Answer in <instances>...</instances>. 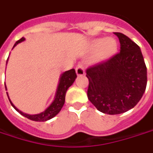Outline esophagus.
<instances>
[{
  "mask_svg": "<svg viewBox=\"0 0 153 153\" xmlns=\"http://www.w3.org/2000/svg\"><path fill=\"white\" fill-rule=\"evenodd\" d=\"M76 72L77 76H83L85 75V69H84V65L82 62H79L77 66L76 67Z\"/></svg>",
  "mask_w": 153,
  "mask_h": 153,
  "instance_id": "obj_1",
  "label": "esophagus"
}]
</instances>
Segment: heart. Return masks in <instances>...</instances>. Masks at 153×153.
Instances as JSON below:
<instances>
[{"instance_id": "1", "label": "heart", "mask_w": 153, "mask_h": 153, "mask_svg": "<svg viewBox=\"0 0 153 153\" xmlns=\"http://www.w3.org/2000/svg\"><path fill=\"white\" fill-rule=\"evenodd\" d=\"M93 50H98L96 58L97 61H106L111 58L117 52V43L113 38L97 39L91 43Z\"/></svg>"}]
</instances>
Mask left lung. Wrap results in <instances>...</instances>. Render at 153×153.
<instances>
[{
    "mask_svg": "<svg viewBox=\"0 0 153 153\" xmlns=\"http://www.w3.org/2000/svg\"><path fill=\"white\" fill-rule=\"evenodd\" d=\"M120 52L86 71L87 97L96 108L109 115L121 114L138 103L146 90L147 66L138 45L126 35L114 32Z\"/></svg>",
    "mask_w": 153,
    "mask_h": 153,
    "instance_id": "8db88e82",
    "label": "left lung"
}]
</instances>
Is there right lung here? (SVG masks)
Segmentation results:
<instances>
[{
  "mask_svg": "<svg viewBox=\"0 0 153 153\" xmlns=\"http://www.w3.org/2000/svg\"><path fill=\"white\" fill-rule=\"evenodd\" d=\"M24 40H25L24 37H22L20 40H18L15 43L14 46H16L18 43L23 42ZM76 78V71L74 69H71V70L65 71L62 75V76H61L58 88H57V91H56V97H55V100L53 101V102L51 104L50 107H48V108L46 111H44L43 112L40 113V114H26V113L22 112L21 111H19L16 107H15L10 101V99H9V101H10L11 106L14 107L15 109L20 114L24 116L26 118L35 121V122H46L47 120H50L52 117H54L55 116L58 114L59 111L62 110L63 105H64V102H65V97H66V91L72 85V83L74 82Z\"/></svg>",
  "mask_w": 153,
  "mask_h": 153,
  "instance_id": "right-lung-1",
  "label": "right lung"
}]
</instances>
